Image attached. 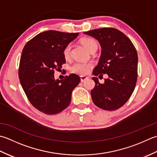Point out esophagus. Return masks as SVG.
Returning <instances> with one entry per match:
<instances>
[{
  "label": "esophagus",
  "mask_w": 157,
  "mask_h": 157,
  "mask_svg": "<svg viewBox=\"0 0 157 157\" xmlns=\"http://www.w3.org/2000/svg\"><path fill=\"white\" fill-rule=\"evenodd\" d=\"M88 79V77L86 76H81V81L82 82H85L86 80Z\"/></svg>",
  "instance_id": "1"
}]
</instances>
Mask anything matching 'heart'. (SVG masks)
I'll list each match as a JSON object with an SVG mask.
<instances>
[{
    "label": "heart",
    "mask_w": 157,
    "mask_h": 157,
    "mask_svg": "<svg viewBox=\"0 0 157 157\" xmlns=\"http://www.w3.org/2000/svg\"><path fill=\"white\" fill-rule=\"evenodd\" d=\"M81 43L89 52L98 49V44L96 40L92 38H83L81 40ZM70 52H71V44H68L65 47L63 51V55L65 59H68L70 56ZM91 65L90 63H84L81 62H75L70 66V71L72 73L78 75H85L88 72L89 68Z\"/></svg>",
    "instance_id": "1"
}]
</instances>
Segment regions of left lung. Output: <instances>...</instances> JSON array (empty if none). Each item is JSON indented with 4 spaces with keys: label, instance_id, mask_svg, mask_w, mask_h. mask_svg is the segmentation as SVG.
<instances>
[{
    "label": "left lung",
    "instance_id": "8db88e82",
    "mask_svg": "<svg viewBox=\"0 0 157 157\" xmlns=\"http://www.w3.org/2000/svg\"><path fill=\"white\" fill-rule=\"evenodd\" d=\"M97 39L101 53L95 76L107 74L104 84L93 77L95 85L91 98L98 107L115 110L126 103L135 89L137 78V53L125 34L113 28H103L84 33Z\"/></svg>",
    "mask_w": 157,
    "mask_h": 157
}]
</instances>
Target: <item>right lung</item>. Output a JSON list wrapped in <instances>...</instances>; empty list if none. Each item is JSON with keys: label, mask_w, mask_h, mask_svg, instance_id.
Returning <instances> with one entry per match:
<instances>
[{"label": "right lung", "mask_w": 157, "mask_h": 157, "mask_svg": "<svg viewBox=\"0 0 157 157\" xmlns=\"http://www.w3.org/2000/svg\"><path fill=\"white\" fill-rule=\"evenodd\" d=\"M78 35L43 32L28 41L22 51L18 72L21 87L32 105L44 114H56L66 109L73 89L81 81L75 74L62 80L54 78L55 70L66 63L63 49Z\"/></svg>", "instance_id": "add662e5"}]
</instances>
